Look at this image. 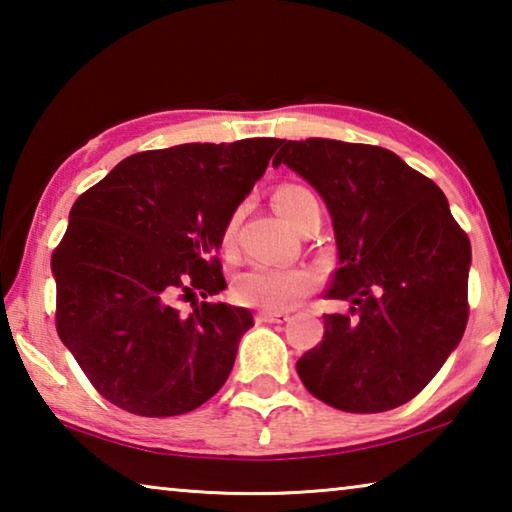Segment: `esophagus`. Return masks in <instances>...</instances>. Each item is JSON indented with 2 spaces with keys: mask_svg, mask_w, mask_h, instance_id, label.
I'll list each match as a JSON object with an SVG mask.
<instances>
[{
  "mask_svg": "<svg viewBox=\"0 0 512 512\" xmlns=\"http://www.w3.org/2000/svg\"><path fill=\"white\" fill-rule=\"evenodd\" d=\"M255 320L259 325L262 323H287L289 314H282V311H259Z\"/></svg>",
  "mask_w": 512,
  "mask_h": 512,
  "instance_id": "34e87169",
  "label": "esophagus"
}]
</instances>
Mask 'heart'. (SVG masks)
Segmentation results:
<instances>
[{
	"label": "heart",
	"mask_w": 512,
	"mask_h": 512,
	"mask_svg": "<svg viewBox=\"0 0 512 512\" xmlns=\"http://www.w3.org/2000/svg\"><path fill=\"white\" fill-rule=\"evenodd\" d=\"M273 203L291 225L309 205H318L314 192L302 185H282ZM316 287V273L302 266H253L237 280V296L253 307L280 311L300 302Z\"/></svg>",
	"instance_id": "b5f03b06"
}]
</instances>
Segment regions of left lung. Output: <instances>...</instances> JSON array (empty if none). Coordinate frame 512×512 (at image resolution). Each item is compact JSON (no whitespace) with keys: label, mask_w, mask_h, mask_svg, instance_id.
Masks as SVG:
<instances>
[{"label":"left lung","mask_w":512,"mask_h":512,"mask_svg":"<svg viewBox=\"0 0 512 512\" xmlns=\"http://www.w3.org/2000/svg\"><path fill=\"white\" fill-rule=\"evenodd\" d=\"M280 164L327 205L339 268L325 298L350 307L323 316V341L296 366L302 384L339 411L397 409L463 339L470 239L440 187L381 146L284 140Z\"/></svg>","instance_id":"left-lung-1"}]
</instances>
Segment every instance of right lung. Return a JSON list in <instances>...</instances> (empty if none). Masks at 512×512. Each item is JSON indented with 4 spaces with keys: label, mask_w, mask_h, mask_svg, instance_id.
I'll use <instances>...</instances> for the list:
<instances>
[{
    "label": "right lung",
    "mask_w": 512,
    "mask_h": 512,
    "mask_svg": "<svg viewBox=\"0 0 512 512\" xmlns=\"http://www.w3.org/2000/svg\"><path fill=\"white\" fill-rule=\"evenodd\" d=\"M282 140L180 144L121 160L76 198L51 255L56 329L92 386L119 409L194 411L235 366L253 314L207 302L225 289V230ZM189 315L172 305L195 297Z\"/></svg>",
    "instance_id": "1"
}]
</instances>
